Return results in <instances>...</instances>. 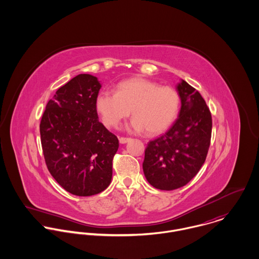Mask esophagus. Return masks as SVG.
<instances>
[{"mask_svg": "<svg viewBox=\"0 0 259 259\" xmlns=\"http://www.w3.org/2000/svg\"><path fill=\"white\" fill-rule=\"evenodd\" d=\"M130 141H131V139H128V138H119V143L122 144V145L128 143Z\"/></svg>", "mask_w": 259, "mask_h": 259, "instance_id": "esophagus-1", "label": "esophagus"}]
</instances>
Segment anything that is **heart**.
Returning a JSON list of instances; mask_svg holds the SVG:
<instances>
[{
    "mask_svg": "<svg viewBox=\"0 0 259 259\" xmlns=\"http://www.w3.org/2000/svg\"><path fill=\"white\" fill-rule=\"evenodd\" d=\"M181 97L171 87L159 85L143 77L120 81L116 92L101 91L96 97V110L107 126H116L131 114L135 116L127 128L157 135L177 117Z\"/></svg>",
    "mask_w": 259,
    "mask_h": 259,
    "instance_id": "b5f03b06",
    "label": "heart"
}]
</instances>
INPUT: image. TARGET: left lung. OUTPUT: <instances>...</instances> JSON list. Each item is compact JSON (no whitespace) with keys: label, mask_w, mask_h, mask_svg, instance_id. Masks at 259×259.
I'll return each mask as SVG.
<instances>
[{"label":"left lung","mask_w":259,"mask_h":259,"mask_svg":"<svg viewBox=\"0 0 259 259\" xmlns=\"http://www.w3.org/2000/svg\"><path fill=\"white\" fill-rule=\"evenodd\" d=\"M177 91L182 104L179 116L165 134L148 143L143 163L147 181L160 190L188 184L204 163L210 145L212 119L205 101L184 79Z\"/></svg>","instance_id":"1"}]
</instances>
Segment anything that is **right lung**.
<instances>
[{
    "mask_svg": "<svg viewBox=\"0 0 259 259\" xmlns=\"http://www.w3.org/2000/svg\"><path fill=\"white\" fill-rule=\"evenodd\" d=\"M101 88L97 76L77 74L48 102L39 124L49 171L77 196L98 194L111 182L118 140L98 119L96 97Z\"/></svg>",
    "mask_w": 259,
    "mask_h": 259,
    "instance_id": "obj_1",
    "label": "right lung"
}]
</instances>
